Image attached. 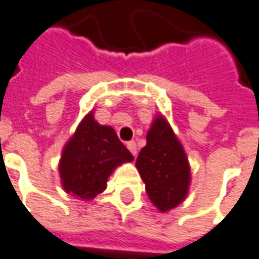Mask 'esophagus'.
Listing matches in <instances>:
<instances>
[{
	"mask_svg": "<svg viewBox=\"0 0 259 259\" xmlns=\"http://www.w3.org/2000/svg\"><path fill=\"white\" fill-rule=\"evenodd\" d=\"M127 148H129V151L136 157V154H137V146H136L135 141H129L127 143Z\"/></svg>",
	"mask_w": 259,
	"mask_h": 259,
	"instance_id": "obj_1",
	"label": "esophagus"
}]
</instances>
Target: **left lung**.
Here are the masks:
<instances>
[{
	"mask_svg": "<svg viewBox=\"0 0 259 259\" xmlns=\"http://www.w3.org/2000/svg\"><path fill=\"white\" fill-rule=\"evenodd\" d=\"M136 166L146 191L161 212L176 208L189 193L191 175L185 148L162 115L154 119Z\"/></svg>",
	"mask_w": 259,
	"mask_h": 259,
	"instance_id": "obj_1",
	"label": "left lung"
}]
</instances>
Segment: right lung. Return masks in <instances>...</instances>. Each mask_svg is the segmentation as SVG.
<instances>
[{
    "label": "right lung",
    "instance_id": "obj_1",
    "mask_svg": "<svg viewBox=\"0 0 259 259\" xmlns=\"http://www.w3.org/2000/svg\"><path fill=\"white\" fill-rule=\"evenodd\" d=\"M132 161L133 155L115 130L96 122L91 111L64 147L59 161L62 187L76 198L93 200L107 189V180L115 168Z\"/></svg>",
    "mask_w": 259,
    "mask_h": 259
}]
</instances>
